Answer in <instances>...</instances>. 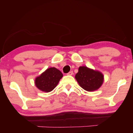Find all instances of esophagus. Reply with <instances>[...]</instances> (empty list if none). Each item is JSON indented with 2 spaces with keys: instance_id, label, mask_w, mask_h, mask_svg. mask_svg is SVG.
<instances>
[{
  "instance_id": "obj_1",
  "label": "esophagus",
  "mask_w": 133,
  "mask_h": 133,
  "mask_svg": "<svg viewBox=\"0 0 133 133\" xmlns=\"http://www.w3.org/2000/svg\"><path fill=\"white\" fill-rule=\"evenodd\" d=\"M73 71H69V73L67 74V75H73Z\"/></svg>"
}]
</instances>
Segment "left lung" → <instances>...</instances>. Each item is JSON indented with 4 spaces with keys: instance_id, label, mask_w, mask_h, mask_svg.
<instances>
[{
    "instance_id": "obj_1",
    "label": "left lung",
    "mask_w": 133,
    "mask_h": 133,
    "mask_svg": "<svg viewBox=\"0 0 133 133\" xmlns=\"http://www.w3.org/2000/svg\"><path fill=\"white\" fill-rule=\"evenodd\" d=\"M75 78L79 85L88 91L98 90L104 82L103 74L87 66H80Z\"/></svg>"
}]
</instances>
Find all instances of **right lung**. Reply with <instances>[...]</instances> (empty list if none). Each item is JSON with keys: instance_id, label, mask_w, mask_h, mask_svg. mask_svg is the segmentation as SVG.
<instances>
[{"instance_id": "add662e5", "label": "right lung", "mask_w": 133, "mask_h": 133, "mask_svg": "<svg viewBox=\"0 0 133 133\" xmlns=\"http://www.w3.org/2000/svg\"><path fill=\"white\" fill-rule=\"evenodd\" d=\"M63 74L55 68H50L35 78V84L39 90L44 92H50L57 87Z\"/></svg>"}]
</instances>
